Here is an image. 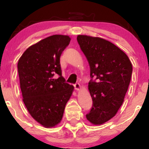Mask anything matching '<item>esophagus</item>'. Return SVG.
Instances as JSON below:
<instances>
[{
    "mask_svg": "<svg viewBox=\"0 0 149 149\" xmlns=\"http://www.w3.org/2000/svg\"><path fill=\"white\" fill-rule=\"evenodd\" d=\"M74 88H75V89H76L77 91H79V90H80L81 89V85L79 84V83H77L76 84H75L74 85Z\"/></svg>",
    "mask_w": 149,
    "mask_h": 149,
    "instance_id": "obj_1",
    "label": "esophagus"
}]
</instances>
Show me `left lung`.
<instances>
[{"label":"left lung","instance_id":"8db88e82","mask_svg":"<svg viewBox=\"0 0 149 149\" xmlns=\"http://www.w3.org/2000/svg\"><path fill=\"white\" fill-rule=\"evenodd\" d=\"M80 47L90 67L88 89L92 109L86 118L93 125H102L115 117L124 101L132 73L127 55L111 42L100 37L78 35Z\"/></svg>","mask_w":149,"mask_h":149}]
</instances>
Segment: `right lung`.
Here are the masks:
<instances>
[{
    "label": "right lung",
    "instance_id": "add662e5",
    "mask_svg": "<svg viewBox=\"0 0 149 149\" xmlns=\"http://www.w3.org/2000/svg\"><path fill=\"white\" fill-rule=\"evenodd\" d=\"M70 41L67 35L50 36L29 47L18 60L24 104L32 117L47 128L60 123L74 91L72 85L65 83L60 62Z\"/></svg>",
    "mask_w": 149,
    "mask_h": 149
}]
</instances>
